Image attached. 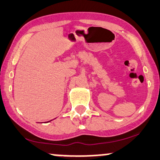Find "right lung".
<instances>
[{
    "label": "right lung",
    "instance_id": "right-lung-1",
    "mask_svg": "<svg viewBox=\"0 0 160 160\" xmlns=\"http://www.w3.org/2000/svg\"><path fill=\"white\" fill-rule=\"evenodd\" d=\"M50 121H52V120H50ZM50 121H48V122H50Z\"/></svg>",
    "mask_w": 160,
    "mask_h": 160
}]
</instances>
